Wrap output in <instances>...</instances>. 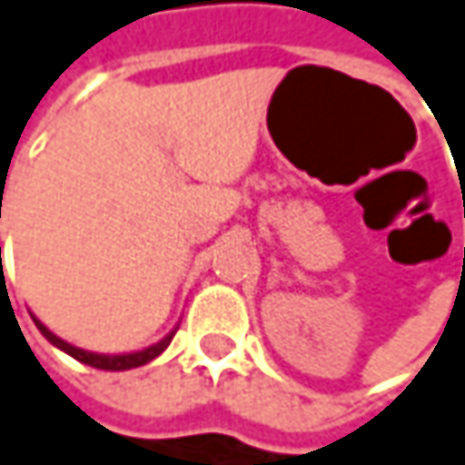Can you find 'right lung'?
I'll use <instances>...</instances> for the list:
<instances>
[{"instance_id":"add662e5","label":"right lung","mask_w":465,"mask_h":465,"mask_svg":"<svg viewBox=\"0 0 465 465\" xmlns=\"http://www.w3.org/2000/svg\"><path fill=\"white\" fill-rule=\"evenodd\" d=\"M32 321L35 325L43 331V336H45L47 341L53 344V347H58V350H64L66 355H72L74 361H80V363H85V366H94V369H104V371H126V369H137V366H144V363H150L153 358H158L166 347H169V341H172V336H174V331H169L161 341H155V344H150V347H144V350H137V352H121V355H102V352H88V350H80V347H74V344H69V341H64L61 336H55L50 328H47L43 321H37L35 315H32Z\"/></svg>"}]
</instances>
